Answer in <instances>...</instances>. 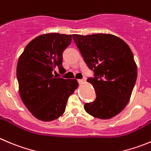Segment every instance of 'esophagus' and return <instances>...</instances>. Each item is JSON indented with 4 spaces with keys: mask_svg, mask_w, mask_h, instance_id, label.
<instances>
[{
    "mask_svg": "<svg viewBox=\"0 0 151 151\" xmlns=\"http://www.w3.org/2000/svg\"><path fill=\"white\" fill-rule=\"evenodd\" d=\"M78 81L80 82V83H84L85 82H86V79L85 78H83V79H80V80H78Z\"/></svg>",
    "mask_w": 151,
    "mask_h": 151,
    "instance_id": "esophagus-1",
    "label": "esophagus"
}]
</instances>
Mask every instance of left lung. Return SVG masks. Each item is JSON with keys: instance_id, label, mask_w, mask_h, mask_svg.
I'll return each instance as SVG.
<instances>
[{"instance_id": "obj_1", "label": "left lung", "mask_w": 151, "mask_h": 151, "mask_svg": "<svg viewBox=\"0 0 151 151\" xmlns=\"http://www.w3.org/2000/svg\"><path fill=\"white\" fill-rule=\"evenodd\" d=\"M93 77L87 81L93 86L96 98L86 102L84 108L91 116L101 119L112 118L125 108L137 77L134 55L128 45L109 34L72 35Z\"/></svg>"}]
</instances>
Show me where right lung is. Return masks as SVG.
Wrapping results in <instances>:
<instances>
[{"mask_svg":"<svg viewBox=\"0 0 151 151\" xmlns=\"http://www.w3.org/2000/svg\"><path fill=\"white\" fill-rule=\"evenodd\" d=\"M71 35L51 33L29 42L18 59L17 79L22 101L35 117L55 120L63 114L68 97L78 86L75 79L53 75L62 65L63 53L71 44Z\"/></svg>","mask_w":151,"mask_h":151,"instance_id":"add662e5","label":"right lung"}]
</instances>
